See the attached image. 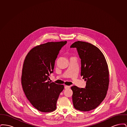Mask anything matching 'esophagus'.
I'll list each match as a JSON object with an SVG mask.
<instances>
[{
    "label": "esophagus",
    "instance_id": "34e87169",
    "mask_svg": "<svg viewBox=\"0 0 127 127\" xmlns=\"http://www.w3.org/2000/svg\"><path fill=\"white\" fill-rule=\"evenodd\" d=\"M70 88V86H65L64 87V88L65 89H69Z\"/></svg>",
    "mask_w": 127,
    "mask_h": 127
}]
</instances>
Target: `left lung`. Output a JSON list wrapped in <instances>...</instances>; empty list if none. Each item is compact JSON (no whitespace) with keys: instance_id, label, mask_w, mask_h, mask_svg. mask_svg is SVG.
I'll return each instance as SVG.
<instances>
[{"instance_id":"8db88e82","label":"left lung","mask_w":127,"mask_h":127,"mask_svg":"<svg viewBox=\"0 0 127 127\" xmlns=\"http://www.w3.org/2000/svg\"><path fill=\"white\" fill-rule=\"evenodd\" d=\"M77 48L81 59V76L86 81L85 88L71 87L76 109L89 111L96 108L106 96L109 84L108 66L104 55L97 47L78 41L70 48Z\"/></svg>"}]
</instances>
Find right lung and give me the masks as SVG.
I'll return each instance as SVG.
<instances>
[{
    "instance_id": "right-lung-1",
    "label": "right lung",
    "mask_w": 127,
    "mask_h": 127,
    "mask_svg": "<svg viewBox=\"0 0 127 127\" xmlns=\"http://www.w3.org/2000/svg\"><path fill=\"white\" fill-rule=\"evenodd\" d=\"M67 41L50 42L32 48L25 59L21 83L25 95L38 110L50 112L56 109L64 87L48 80L53 72L55 61Z\"/></svg>"
}]
</instances>
